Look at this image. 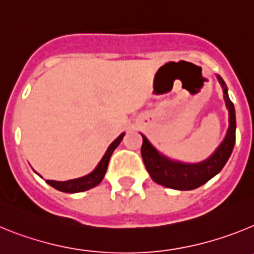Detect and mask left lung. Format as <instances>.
<instances>
[{
	"label": "left lung",
	"instance_id": "8db88e82",
	"mask_svg": "<svg viewBox=\"0 0 254 254\" xmlns=\"http://www.w3.org/2000/svg\"><path fill=\"white\" fill-rule=\"evenodd\" d=\"M217 80L223 86L224 100L229 112V128L223 142L220 143V146L215 150L210 158L197 164L172 160L165 155L160 154L142 134L141 155H142L143 164L152 181L156 182L158 185L178 190H194L205 185L211 178H214L230 158L235 143V128H237L235 109L232 100L229 99L228 87L224 80L219 75Z\"/></svg>",
	"mask_w": 254,
	"mask_h": 254
}]
</instances>
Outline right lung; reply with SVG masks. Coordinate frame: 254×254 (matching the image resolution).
Returning a JSON list of instances; mask_svg holds the SVG:
<instances>
[{
  "label": "right lung",
  "instance_id": "1",
  "mask_svg": "<svg viewBox=\"0 0 254 254\" xmlns=\"http://www.w3.org/2000/svg\"><path fill=\"white\" fill-rule=\"evenodd\" d=\"M125 133H121L113 142L109 145L107 152L104 154L103 159L100 160V163L98 164V167L87 176L81 177V178L71 179V181L66 182H58V181H47L49 186H52L56 190H61V192H66V193H77V192H84V190H90V188L95 187L103 181L105 176V172H107L108 163H109V159H111L112 154L116 150V147L118 146L122 141Z\"/></svg>",
  "mask_w": 254,
  "mask_h": 254
}]
</instances>
